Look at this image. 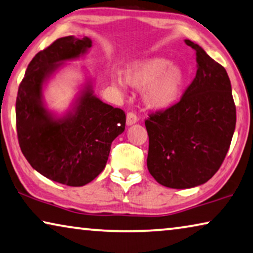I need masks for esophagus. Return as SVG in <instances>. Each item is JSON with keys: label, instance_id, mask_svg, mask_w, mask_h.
Returning <instances> with one entry per match:
<instances>
[{"label": "esophagus", "instance_id": "esophagus-1", "mask_svg": "<svg viewBox=\"0 0 253 253\" xmlns=\"http://www.w3.org/2000/svg\"><path fill=\"white\" fill-rule=\"evenodd\" d=\"M137 120H138V118H137L136 114H134V112H128L127 116H126V124L128 126L133 125V124H135V123H137Z\"/></svg>", "mask_w": 253, "mask_h": 253}]
</instances>
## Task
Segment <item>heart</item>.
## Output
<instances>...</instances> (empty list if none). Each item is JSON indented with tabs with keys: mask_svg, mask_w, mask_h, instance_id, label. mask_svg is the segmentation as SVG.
<instances>
[{
	"mask_svg": "<svg viewBox=\"0 0 253 253\" xmlns=\"http://www.w3.org/2000/svg\"><path fill=\"white\" fill-rule=\"evenodd\" d=\"M126 81L135 87H144L143 99L151 108H167L175 102L182 88L184 75L169 60L154 58L136 62L126 71ZM122 86V82H118Z\"/></svg>",
	"mask_w": 253,
	"mask_h": 253,
	"instance_id": "1",
	"label": "heart"
}]
</instances>
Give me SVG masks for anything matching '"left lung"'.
<instances>
[{
	"label": "left lung",
	"instance_id": "1",
	"mask_svg": "<svg viewBox=\"0 0 253 253\" xmlns=\"http://www.w3.org/2000/svg\"><path fill=\"white\" fill-rule=\"evenodd\" d=\"M197 75L178 102L149 115L148 169L161 185L190 188L208 182L225 159L236 108L225 68L190 40Z\"/></svg>",
	"mask_w": 253,
	"mask_h": 253
}]
</instances>
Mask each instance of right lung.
<instances>
[{
  "instance_id": "1",
  "label": "right lung",
  "mask_w": 253,
  "mask_h": 253,
  "mask_svg": "<svg viewBox=\"0 0 253 253\" xmlns=\"http://www.w3.org/2000/svg\"><path fill=\"white\" fill-rule=\"evenodd\" d=\"M92 46L88 37H61L40 51L26 70L16 101L19 145L30 166L46 178L83 186L99 176L111 143L125 129L126 115L93 95L86 87L73 115L54 119L42 102L43 84L65 60Z\"/></svg>"
}]
</instances>
